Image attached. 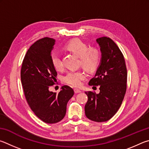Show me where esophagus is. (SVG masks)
Wrapping results in <instances>:
<instances>
[{"label":"esophagus","instance_id":"obj_1","mask_svg":"<svg viewBox=\"0 0 149 149\" xmlns=\"http://www.w3.org/2000/svg\"><path fill=\"white\" fill-rule=\"evenodd\" d=\"M74 93H79L81 92V91H80V90H79V89H74Z\"/></svg>","mask_w":149,"mask_h":149}]
</instances>
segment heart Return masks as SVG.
<instances>
[{"label":"heart","instance_id":"heart-1","mask_svg":"<svg viewBox=\"0 0 149 149\" xmlns=\"http://www.w3.org/2000/svg\"><path fill=\"white\" fill-rule=\"evenodd\" d=\"M66 48L80 57V64L84 69L88 71L95 70L100 64V52L95 47L89 48L88 44L80 40H74L67 44ZM51 61L56 70H60L63 67L60 55L54 52L51 55ZM85 79V74L81 70L69 71L64 77L65 83L72 87H79L82 81Z\"/></svg>","mask_w":149,"mask_h":149}]
</instances>
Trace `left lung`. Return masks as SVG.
<instances>
[{"instance_id":"obj_1","label":"left lung","mask_w":149,"mask_h":149,"mask_svg":"<svg viewBox=\"0 0 149 149\" xmlns=\"http://www.w3.org/2000/svg\"><path fill=\"white\" fill-rule=\"evenodd\" d=\"M101 59L89 85L100 86V92H86L88 101L85 114L91 120L102 122L110 120L121 106L127 88V69L123 54L114 42L103 36L96 40Z\"/></svg>"}]
</instances>
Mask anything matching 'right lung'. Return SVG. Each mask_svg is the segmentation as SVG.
Returning a JSON list of instances; mask_svg holds the SVG:
<instances>
[{"label": "right lung", "instance_id": "right-lung-1", "mask_svg": "<svg viewBox=\"0 0 149 149\" xmlns=\"http://www.w3.org/2000/svg\"><path fill=\"white\" fill-rule=\"evenodd\" d=\"M56 40L45 37L35 42L25 54L21 69V80L28 105L35 115L48 124L64 118L67 104L74 91L63 86L59 93L50 92L57 72L51 61V52Z\"/></svg>", "mask_w": 149, "mask_h": 149}]
</instances>
